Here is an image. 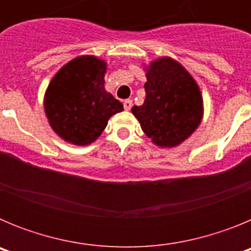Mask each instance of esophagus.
Returning <instances> with one entry per match:
<instances>
[{"label":"esophagus","instance_id":"esophagus-1","mask_svg":"<svg viewBox=\"0 0 251 251\" xmlns=\"http://www.w3.org/2000/svg\"><path fill=\"white\" fill-rule=\"evenodd\" d=\"M132 105H133V101L130 100V99H126V100L123 101V106L126 110H129L130 108H132Z\"/></svg>","mask_w":251,"mask_h":251}]
</instances>
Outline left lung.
I'll list each match as a JSON object with an SVG mask.
<instances>
[{
  "label": "left lung",
  "mask_w": 251,
  "mask_h": 251,
  "mask_svg": "<svg viewBox=\"0 0 251 251\" xmlns=\"http://www.w3.org/2000/svg\"><path fill=\"white\" fill-rule=\"evenodd\" d=\"M146 99L132 113L154 145L175 147L199 127L202 98L196 81L182 65L170 57L151 64L145 84Z\"/></svg>",
  "instance_id": "8db88e82"
}]
</instances>
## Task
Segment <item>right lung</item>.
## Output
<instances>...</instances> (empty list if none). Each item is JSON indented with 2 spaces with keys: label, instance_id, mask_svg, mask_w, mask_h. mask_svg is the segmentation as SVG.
I'll return each mask as SVG.
<instances>
[{
  "label": "right lung",
  "instance_id": "right-lung-1",
  "mask_svg": "<svg viewBox=\"0 0 251 251\" xmlns=\"http://www.w3.org/2000/svg\"><path fill=\"white\" fill-rule=\"evenodd\" d=\"M105 63L80 56L60 69L45 95V112L52 129L73 145H89L98 138L108 119L123 104L104 90Z\"/></svg>",
  "mask_w": 251,
  "mask_h": 251
}]
</instances>
